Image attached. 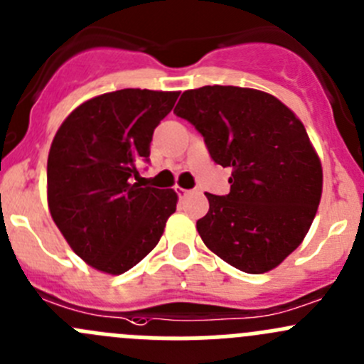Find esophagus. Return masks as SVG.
Here are the masks:
<instances>
[{
  "instance_id": "34e87169",
  "label": "esophagus",
  "mask_w": 364,
  "mask_h": 364,
  "mask_svg": "<svg viewBox=\"0 0 364 364\" xmlns=\"http://www.w3.org/2000/svg\"><path fill=\"white\" fill-rule=\"evenodd\" d=\"M176 193H178V197H179V199H185V197L188 196V193H190V190H186V188H181V186H178V188H176Z\"/></svg>"
}]
</instances>
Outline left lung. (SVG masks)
Masks as SVG:
<instances>
[{
  "label": "left lung",
  "instance_id": "8db88e82",
  "mask_svg": "<svg viewBox=\"0 0 364 364\" xmlns=\"http://www.w3.org/2000/svg\"><path fill=\"white\" fill-rule=\"evenodd\" d=\"M176 116L196 127L213 161L232 168L227 196L205 193L197 230L213 253L245 273L277 267L306 236L322 167L303 123L273 95L204 86L181 95Z\"/></svg>",
  "mask_w": 364,
  "mask_h": 364
}]
</instances>
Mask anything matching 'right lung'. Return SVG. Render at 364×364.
Returning <instances> with one entry per match:
<instances>
[{"label":"right lung","mask_w":364,"mask_h":364,"mask_svg":"<svg viewBox=\"0 0 364 364\" xmlns=\"http://www.w3.org/2000/svg\"><path fill=\"white\" fill-rule=\"evenodd\" d=\"M178 91L119 90L84 102L54 135L47 160L50 216L72 250L121 274L159 245L178 193L142 186L141 161ZM142 179V178H141Z\"/></svg>","instance_id":"add662e5"}]
</instances>
